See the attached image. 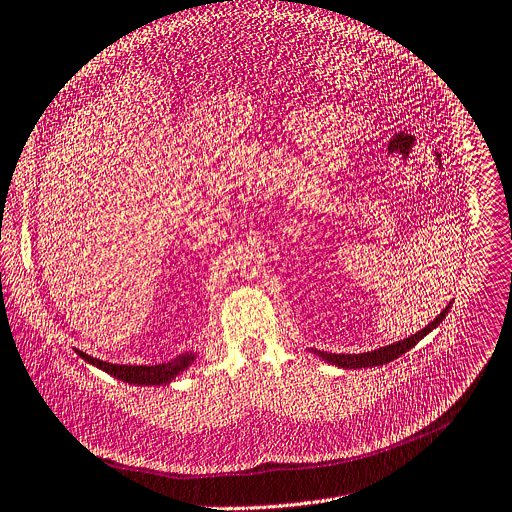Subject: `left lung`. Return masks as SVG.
I'll list each match as a JSON object with an SVG mask.
<instances>
[{"label": "left lung", "instance_id": "8db88e82", "mask_svg": "<svg viewBox=\"0 0 512 512\" xmlns=\"http://www.w3.org/2000/svg\"><path fill=\"white\" fill-rule=\"evenodd\" d=\"M449 308L451 306H447L433 322H429L427 327L423 329V331H418V333H414V335H410L408 339H402V341H398V343H392V345H386V347H380V349H376V351H367V353H327V351H316L314 349V353L318 355V357H322L324 361L327 363H333V365H337V367H345V369H359V367H376V365H384V363H388V361H394V359H398L402 353H406L408 349H412L418 341H421L423 337H427L433 329H437L439 324H441V320L445 318V314L449 312Z\"/></svg>", "mask_w": 512, "mask_h": 512}]
</instances>
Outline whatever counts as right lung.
<instances>
[{
	"mask_svg": "<svg viewBox=\"0 0 512 512\" xmlns=\"http://www.w3.org/2000/svg\"><path fill=\"white\" fill-rule=\"evenodd\" d=\"M77 355H81L87 363L104 369L106 374H110L122 382L134 384V386L169 384L175 376L181 374L183 369H188L196 359L194 353H185V355H179V357H175L167 363H159V365H116V363H108V361L91 357L83 351H77Z\"/></svg>",
	"mask_w": 512,
	"mask_h": 512,
	"instance_id": "1",
	"label": "right lung"
}]
</instances>
